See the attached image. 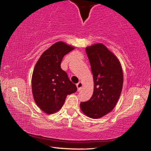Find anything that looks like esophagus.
<instances>
[{
	"label": "esophagus",
	"instance_id": "esophagus-1",
	"mask_svg": "<svg viewBox=\"0 0 151 151\" xmlns=\"http://www.w3.org/2000/svg\"><path fill=\"white\" fill-rule=\"evenodd\" d=\"M83 84L82 82H79V83L76 84V87H77L78 91H80L81 90L82 88H83Z\"/></svg>",
	"mask_w": 151,
	"mask_h": 151
}]
</instances>
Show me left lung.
<instances>
[{"instance_id": "8db88e82", "label": "left lung", "mask_w": 151, "mask_h": 151, "mask_svg": "<svg viewBox=\"0 0 151 151\" xmlns=\"http://www.w3.org/2000/svg\"><path fill=\"white\" fill-rule=\"evenodd\" d=\"M85 50L93 75L94 91L91 99L81 103L80 107L86 116L99 119L115 107L122 92L123 73L118 58L102 43Z\"/></svg>"}]
</instances>
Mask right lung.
<instances>
[{
  "mask_svg": "<svg viewBox=\"0 0 151 151\" xmlns=\"http://www.w3.org/2000/svg\"><path fill=\"white\" fill-rule=\"evenodd\" d=\"M75 47L59 41L46 50L36 63L32 75V92L37 105L47 114L62 108L66 96L77 91L60 67L64 56Z\"/></svg>",
  "mask_w": 151,
  "mask_h": 151,
  "instance_id": "1",
  "label": "right lung"
}]
</instances>
